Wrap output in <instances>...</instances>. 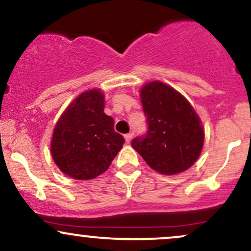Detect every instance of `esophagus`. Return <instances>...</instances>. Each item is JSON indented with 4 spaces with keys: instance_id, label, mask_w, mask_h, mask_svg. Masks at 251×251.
Here are the masks:
<instances>
[{
    "instance_id": "esophagus-1",
    "label": "esophagus",
    "mask_w": 251,
    "mask_h": 251,
    "mask_svg": "<svg viewBox=\"0 0 251 251\" xmlns=\"http://www.w3.org/2000/svg\"><path fill=\"white\" fill-rule=\"evenodd\" d=\"M124 137H125V140H126V143L129 144V143H131V140H132V137H133V134H132V133H127V134H125V135H124Z\"/></svg>"
}]
</instances>
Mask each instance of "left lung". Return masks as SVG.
I'll list each match as a JSON object with an SVG mask.
<instances>
[{"mask_svg": "<svg viewBox=\"0 0 251 251\" xmlns=\"http://www.w3.org/2000/svg\"><path fill=\"white\" fill-rule=\"evenodd\" d=\"M140 99L149 131L134 138L132 148L162 175H177L191 168L204 144L203 125L191 103L162 81L145 83Z\"/></svg>", "mask_w": 251, "mask_h": 251, "instance_id": "left-lung-1", "label": "left lung"}]
</instances>
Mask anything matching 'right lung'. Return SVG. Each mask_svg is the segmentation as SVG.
Segmentation results:
<instances>
[{"instance_id":"1","label":"right lung","mask_w":251,"mask_h":251,"mask_svg":"<svg viewBox=\"0 0 251 251\" xmlns=\"http://www.w3.org/2000/svg\"><path fill=\"white\" fill-rule=\"evenodd\" d=\"M105 97L88 89L70 103L54 127L50 153L65 175L93 179L106 171L125 139L114 131L113 118L105 114Z\"/></svg>"}]
</instances>
